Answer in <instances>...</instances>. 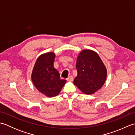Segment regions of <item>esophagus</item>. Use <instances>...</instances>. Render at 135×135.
I'll list each match as a JSON object with an SVG mask.
<instances>
[{"label":"esophagus","instance_id":"obj_1","mask_svg":"<svg viewBox=\"0 0 135 135\" xmlns=\"http://www.w3.org/2000/svg\"><path fill=\"white\" fill-rule=\"evenodd\" d=\"M73 79H74V78H73V76L72 75L69 76L67 79V81H73Z\"/></svg>","mask_w":135,"mask_h":135}]
</instances>
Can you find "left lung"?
<instances>
[{"mask_svg": "<svg viewBox=\"0 0 135 135\" xmlns=\"http://www.w3.org/2000/svg\"><path fill=\"white\" fill-rule=\"evenodd\" d=\"M77 74L74 84L85 94H93L101 88L107 78V69L96 52L85 49L76 60Z\"/></svg>", "mask_w": 135, "mask_h": 135, "instance_id": "left-lung-1", "label": "left lung"}]
</instances>
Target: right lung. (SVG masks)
Here are the masks:
<instances>
[{
	"mask_svg": "<svg viewBox=\"0 0 135 135\" xmlns=\"http://www.w3.org/2000/svg\"><path fill=\"white\" fill-rule=\"evenodd\" d=\"M56 55L53 52L44 53L36 60L32 70L31 79L40 92L49 97L60 93L66 80L60 79L59 71L54 68Z\"/></svg>",
	"mask_w": 135,
	"mask_h": 135,
	"instance_id": "1",
	"label": "right lung"
}]
</instances>
